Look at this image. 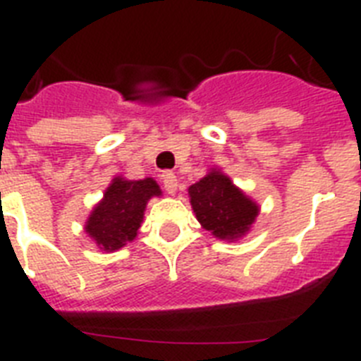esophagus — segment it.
I'll list each match as a JSON object with an SVG mask.
<instances>
[{
	"instance_id": "1",
	"label": "esophagus",
	"mask_w": 361,
	"mask_h": 361,
	"mask_svg": "<svg viewBox=\"0 0 361 361\" xmlns=\"http://www.w3.org/2000/svg\"><path fill=\"white\" fill-rule=\"evenodd\" d=\"M163 189L167 190L169 194H174L178 189V178L172 172H165L163 174Z\"/></svg>"
}]
</instances>
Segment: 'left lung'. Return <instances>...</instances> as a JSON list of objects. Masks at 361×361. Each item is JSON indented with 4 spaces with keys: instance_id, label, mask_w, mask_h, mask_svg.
<instances>
[{
    "instance_id": "1",
    "label": "left lung",
    "mask_w": 361,
    "mask_h": 361,
    "mask_svg": "<svg viewBox=\"0 0 361 361\" xmlns=\"http://www.w3.org/2000/svg\"><path fill=\"white\" fill-rule=\"evenodd\" d=\"M189 194L198 221L219 240L241 238L258 216V205L218 171L190 185Z\"/></svg>"
}]
</instances>
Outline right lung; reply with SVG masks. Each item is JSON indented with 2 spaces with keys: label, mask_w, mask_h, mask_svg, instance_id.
I'll return each instance as SVG.
<instances>
[{
  "label": "right lung",
  "mask_w": 361,
  "mask_h": 361,
  "mask_svg": "<svg viewBox=\"0 0 361 361\" xmlns=\"http://www.w3.org/2000/svg\"><path fill=\"white\" fill-rule=\"evenodd\" d=\"M159 194L161 190L152 178L137 181L116 178L105 190L102 203L90 214L85 231L99 249H121L136 238L147 202Z\"/></svg>",
  "instance_id": "obj_1"
}]
</instances>
